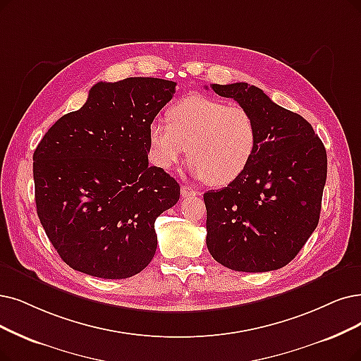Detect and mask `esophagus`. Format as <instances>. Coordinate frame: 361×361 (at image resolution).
Returning a JSON list of instances; mask_svg holds the SVG:
<instances>
[{"label":"esophagus","mask_w":361,"mask_h":361,"mask_svg":"<svg viewBox=\"0 0 361 361\" xmlns=\"http://www.w3.org/2000/svg\"><path fill=\"white\" fill-rule=\"evenodd\" d=\"M180 194L183 198H191V197H195V195H200V192L197 190H194L192 186H188V185H183L180 188Z\"/></svg>","instance_id":"esophagus-1"}]
</instances>
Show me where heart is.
Here are the masks:
<instances>
[{"label": "heart", "mask_w": 361, "mask_h": 361, "mask_svg": "<svg viewBox=\"0 0 361 361\" xmlns=\"http://www.w3.org/2000/svg\"><path fill=\"white\" fill-rule=\"evenodd\" d=\"M148 127L149 155L155 166L169 170L188 151L190 169L212 185L238 178L252 160L257 130L252 114L240 105L206 96H186Z\"/></svg>", "instance_id": "1"}]
</instances>
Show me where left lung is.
I'll use <instances>...</instances> for the list:
<instances>
[{
    "mask_svg": "<svg viewBox=\"0 0 361 361\" xmlns=\"http://www.w3.org/2000/svg\"><path fill=\"white\" fill-rule=\"evenodd\" d=\"M255 120L257 145L249 166L204 194L206 244L214 261L243 272L283 268L304 247L320 219L327 155L312 126L247 82L212 84Z\"/></svg>",
    "mask_w": 361,
    "mask_h": 361,
    "instance_id": "left-lung-1",
    "label": "left lung"
}]
</instances>
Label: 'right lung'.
Here are the masks:
<instances>
[{
	"mask_svg": "<svg viewBox=\"0 0 361 361\" xmlns=\"http://www.w3.org/2000/svg\"><path fill=\"white\" fill-rule=\"evenodd\" d=\"M176 82L132 77L97 82L34 152L35 203L53 247L72 269L121 280L145 269L157 250L155 219L178 203L180 186L148 164V127Z\"/></svg>",
	"mask_w": 361,
	"mask_h": 361,
	"instance_id": "obj_1",
	"label": "right lung"
}]
</instances>
